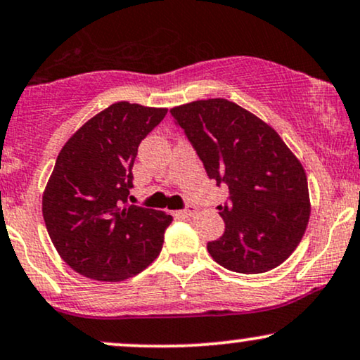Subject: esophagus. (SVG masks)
<instances>
[{
    "label": "esophagus",
    "instance_id": "esophagus-1",
    "mask_svg": "<svg viewBox=\"0 0 360 360\" xmlns=\"http://www.w3.org/2000/svg\"><path fill=\"white\" fill-rule=\"evenodd\" d=\"M194 213H196V206H193V205H188L184 207V210L176 211V214L183 216V218H189V216H193Z\"/></svg>",
    "mask_w": 360,
    "mask_h": 360
}]
</instances>
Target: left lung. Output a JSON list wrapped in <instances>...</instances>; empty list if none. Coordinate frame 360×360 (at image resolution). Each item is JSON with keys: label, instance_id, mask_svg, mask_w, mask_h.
Masks as SVG:
<instances>
[{"label": "left lung", "instance_id": "left-lung-1", "mask_svg": "<svg viewBox=\"0 0 360 360\" xmlns=\"http://www.w3.org/2000/svg\"><path fill=\"white\" fill-rule=\"evenodd\" d=\"M174 122L229 198L219 205L224 233L210 241L213 259L236 274H263L300 243L310 218L304 167L270 125L226 98L171 109Z\"/></svg>", "mask_w": 360, "mask_h": 360}]
</instances>
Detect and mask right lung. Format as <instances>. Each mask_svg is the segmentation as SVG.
Wrapping results in <instances>:
<instances>
[{
	"instance_id": "obj_1",
	"label": "right lung",
	"mask_w": 360,
	"mask_h": 360,
	"mask_svg": "<svg viewBox=\"0 0 360 360\" xmlns=\"http://www.w3.org/2000/svg\"><path fill=\"white\" fill-rule=\"evenodd\" d=\"M167 109L117 102L85 122L56 158L43 219L56 251L86 278L122 281L158 258L172 216L129 205L139 144Z\"/></svg>"
}]
</instances>
